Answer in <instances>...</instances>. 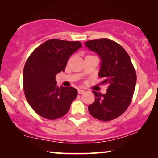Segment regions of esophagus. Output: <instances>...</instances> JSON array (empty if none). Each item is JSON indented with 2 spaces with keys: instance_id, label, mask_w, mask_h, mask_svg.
Returning a JSON list of instances; mask_svg holds the SVG:
<instances>
[{
  "instance_id": "1",
  "label": "esophagus",
  "mask_w": 158,
  "mask_h": 158,
  "mask_svg": "<svg viewBox=\"0 0 158 158\" xmlns=\"http://www.w3.org/2000/svg\"><path fill=\"white\" fill-rule=\"evenodd\" d=\"M84 93H85V90H81V89L78 90V94H84Z\"/></svg>"
}]
</instances>
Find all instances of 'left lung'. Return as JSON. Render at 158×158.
I'll return each instance as SVG.
<instances>
[{
    "label": "left lung",
    "mask_w": 158,
    "mask_h": 158,
    "mask_svg": "<svg viewBox=\"0 0 158 158\" xmlns=\"http://www.w3.org/2000/svg\"><path fill=\"white\" fill-rule=\"evenodd\" d=\"M85 44L100 57L101 85H108L106 94L92 91L95 100L88 110L99 120H112L122 115L131 102L137 81L135 69L125 49L112 40H90Z\"/></svg>",
    "instance_id": "8db88e82"
}]
</instances>
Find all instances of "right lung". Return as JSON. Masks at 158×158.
<instances>
[{
	"mask_svg": "<svg viewBox=\"0 0 158 158\" xmlns=\"http://www.w3.org/2000/svg\"><path fill=\"white\" fill-rule=\"evenodd\" d=\"M81 47L79 41L50 39L30 54L23 72L26 99L36 114L48 119L64 116L77 96V90L57 86L56 74L64 71L70 56Z\"/></svg>",
	"mask_w": 158,
	"mask_h": 158,
	"instance_id": "add662e5",
	"label": "right lung"
}]
</instances>
